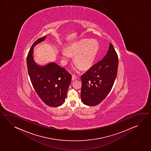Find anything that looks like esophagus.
Masks as SVG:
<instances>
[{
	"label": "esophagus",
	"instance_id": "esophagus-1",
	"mask_svg": "<svg viewBox=\"0 0 151 151\" xmlns=\"http://www.w3.org/2000/svg\"><path fill=\"white\" fill-rule=\"evenodd\" d=\"M77 76H75V75H72V80H75L76 79H77Z\"/></svg>",
	"mask_w": 151,
	"mask_h": 151
}]
</instances>
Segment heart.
Here are the masks:
<instances>
[{"label": "heart", "mask_w": 151, "mask_h": 151, "mask_svg": "<svg viewBox=\"0 0 151 151\" xmlns=\"http://www.w3.org/2000/svg\"><path fill=\"white\" fill-rule=\"evenodd\" d=\"M67 51L62 52V58L65 62L71 55L76 56L75 62L82 69L91 67L94 63L99 51V44L96 41L84 40L68 47Z\"/></svg>", "instance_id": "1"}]
</instances>
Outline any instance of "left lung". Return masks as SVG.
<instances>
[{"instance_id":"8db88e82","label":"left lung","mask_w":151,"mask_h":151,"mask_svg":"<svg viewBox=\"0 0 151 151\" xmlns=\"http://www.w3.org/2000/svg\"><path fill=\"white\" fill-rule=\"evenodd\" d=\"M119 60L110 43L104 58L81 76V100L87 106L99 104L109 93L117 75Z\"/></svg>"}]
</instances>
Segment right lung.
Listing matches in <instances>:
<instances>
[{
	"label": "right lung",
	"mask_w": 151,
	"mask_h": 151,
	"mask_svg": "<svg viewBox=\"0 0 151 151\" xmlns=\"http://www.w3.org/2000/svg\"><path fill=\"white\" fill-rule=\"evenodd\" d=\"M45 39V36L38 38L31 47L27 58V67L31 83L37 95L47 106L56 107L65 101L71 75L65 69L54 62L45 66L35 63L33 58L34 47Z\"/></svg>",
	"instance_id": "1"
}]
</instances>
